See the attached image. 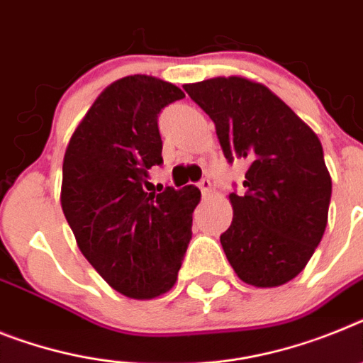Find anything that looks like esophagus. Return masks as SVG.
Listing matches in <instances>:
<instances>
[{"mask_svg":"<svg viewBox=\"0 0 363 363\" xmlns=\"http://www.w3.org/2000/svg\"><path fill=\"white\" fill-rule=\"evenodd\" d=\"M199 188H201V191H203V196H208L210 191H212V181H210L208 177H205V179H201V181H199Z\"/></svg>","mask_w":363,"mask_h":363,"instance_id":"1","label":"esophagus"}]
</instances>
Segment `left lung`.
Here are the masks:
<instances>
[{"instance_id": "left-lung-1", "label": "left lung", "mask_w": 363, "mask_h": 363, "mask_svg": "<svg viewBox=\"0 0 363 363\" xmlns=\"http://www.w3.org/2000/svg\"><path fill=\"white\" fill-rule=\"evenodd\" d=\"M216 123L228 162L249 164L243 194L219 236L236 275L275 288L299 275L327 227L332 181L318 135L280 97L245 77L184 84Z\"/></svg>"}]
</instances>
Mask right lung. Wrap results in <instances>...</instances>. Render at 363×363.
<instances>
[{
  "instance_id": "1",
  "label": "right lung",
  "mask_w": 363,
  "mask_h": 363,
  "mask_svg": "<svg viewBox=\"0 0 363 363\" xmlns=\"http://www.w3.org/2000/svg\"><path fill=\"white\" fill-rule=\"evenodd\" d=\"M175 84L129 75L97 97L69 140L60 205L94 269L130 299H155L175 284L191 240L196 186L147 194L162 164L158 114L182 99Z\"/></svg>"
}]
</instances>
